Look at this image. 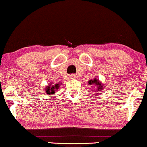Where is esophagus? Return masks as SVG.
<instances>
[{
  "label": "esophagus",
  "mask_w": 147,
  "mask_h": 147,
  "mask_svg": "<svg viewBox=\"0 0 147 147\" xmlns=\"http://www.w3.org/2000/svg\"><path fill=\"white\" fill-rule=\"evenodd\" d=\"M76 77H77V76H76L75 75H70V78H71V79H75V78H76Z\"/></svg>",
  "instance_id": "34e87169"
}]
</instances>
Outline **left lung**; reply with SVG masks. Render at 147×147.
<instances>
[{
	"label": "left lung",
	"instance_id": "1",
	"mask_svg": "<svg viewBox=\"0 0 147 147\" xmlns=\"http://www.w3.org/2000/svg\"><path fill=\"white\" fill-rule=\"evenodd\" d=\"M88 84H90V85H92V84H94V85L96 86H97V90H103V89H104V88H103L102 85V83H101V82H99V80H97V79H94V80L89 81ZM97 93H99V92H97Z\"/></svg>",
	"mask_w": 147,
	"mask_h": 147
}]
</instances>
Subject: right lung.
I'll list each match as a JSON object with an SVG mask.
<instances>
[{
	"label": "right lung",
	"mask_w": 147,
	"mask_h": 147,
	"mask_svg": "<svg viewBox=\"0 0 147 147\" xmlns=\"http://www.w3.org/2000/svg\"><path fill=\"white\" fill-rule=\"evenodd\" d=\"M50 85L52 86V84H50ZM59 86V84L57 83L56 84H55V85H52V86H47L46 88L45 89V92H47V94H48V95H50V94H54L55 92H56L55 91L58 89V88Z\"/></svg>",
	"instance_id": "add662e5"
}]
</instances>
